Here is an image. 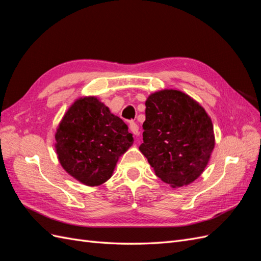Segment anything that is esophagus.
<instances>
[{"label": "esophagus", "mask_w": 261, "mask_h": 261, "mask_svg": "<svg viewBox=\"0 0 261 261\" xmlns=\"http://www.w3.org/2000/svg\"><path fill=\"white\" fill-rule=\"evenodd\" d=\"M129 129H130V132L134 134V135H138L139 134V127H138V125L134 122V121H130L129 122Z\"/></svg>", "instance_id": "34e87169"}]
</instances>
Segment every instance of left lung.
Here are the masks:
<instances>
[{"mask_svg": "<svg viewBox=\"0 0 261 261\" xmlns=\"http://www.w3.org/2000/svg\"><path fill=\"white\" fill-rule=\"evenodd\" d=\"M139 150L155 175L173 188L200 176L215 147L211 118L186 93L161 90L146 101V121Z\"/></svg>", "mask_w": 261, "mask_h": 261, "instance_id": "left-lung-1", "label": "left lung"}]
</instances>
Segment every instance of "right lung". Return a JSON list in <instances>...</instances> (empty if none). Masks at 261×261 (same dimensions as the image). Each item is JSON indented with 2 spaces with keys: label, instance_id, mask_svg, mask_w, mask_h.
<instances>
[{
  "label": "right lung",
  "instance_id": "obj_1",
  "mask_svg": "<svg viewBox=\"0 0 261 261\" xmlns=\"http://www.w3.org/2000/svg\"><path fill=\"white\" fill-rule=\"evenodd\" d=\"M60 163L83 184L98 186L112 176L120 155L133 145V135L120 117L94 97L74 102L55 134Z\"/></svg>",
  "mask_w": 261,
  "mask_h": 261
}]
</instances>
